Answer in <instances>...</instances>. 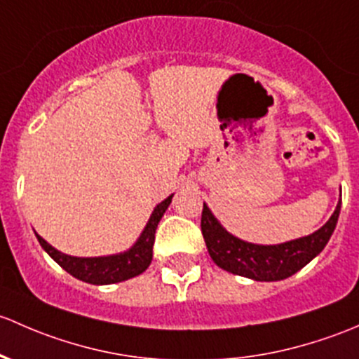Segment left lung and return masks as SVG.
I'll return each instance as SVG.
<instances>
[{"mask_svg":"<svg viewBox=\"0 0 359 359\" xmlns=\"http://www.w3.org/2000/svg\"><path fill=\"white\" fill-rule=\"evenodd\" d=\"M341 198L330 219L315 233L276 245L250 243L231 235L216 219L212 210L204 204L202 209V235L212 261L224 271L245 276L256 282H278L297 273L313 261L330 240L337 226Z\"/></svg>","mask_w":359,"mask_h":359,"instance_id":"left-lung-1","label":"left lung"}]
</instances>
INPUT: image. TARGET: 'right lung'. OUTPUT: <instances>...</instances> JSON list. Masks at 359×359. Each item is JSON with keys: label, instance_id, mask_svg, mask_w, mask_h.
<instances>
[{"label": "right lung", "instance_id": "add662e5", "mask_svg": "<svg viewBox=\"0 0 359 359\" xmlns=\"http://www.w3.org/2000/svg\"><path fill=\"white\" fill-rule=\"evenodd\" d=\"M172 201V195L155 205L152 216L149 223L143 228L142 235L138 236L135 243L128 250L112 256H100V257H76L67 256L55 249L53 245L46 242L43 236H38V242L48 252L55 262L62 266L65 271L70 273L74 278L83 280V282L91 283V285H110V283L124 282V280L138 276L145 271L152 262L154 256V242H155V230H157L158 221L164 216L165 209Z\"/></svg>", "mask_w": 359, "mask_h": 359}]
</instances>
